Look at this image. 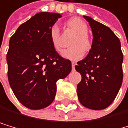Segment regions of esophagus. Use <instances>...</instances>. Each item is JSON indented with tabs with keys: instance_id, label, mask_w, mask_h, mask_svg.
<instances>
[{
	"instance_id": "1",
	"label": "esophagus",
	"mask_w": 128,
	"mask_h": 128,
	"mask_svg": "<svg viewBox=\"0 0 128 128\" xmlns=\"http://www.w3.org/2000/svg\"><path fill=\"white\" fill-rule=\"evenodd\" d=\"M74 66H75V63L74 62H72V69H73V70H74Z\"/></svg>"
}]
</instances>
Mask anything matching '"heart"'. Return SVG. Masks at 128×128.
I'll use <instances>...</instances> for the list:
<instances>
[{"mask_svg":"<svg viewBox=\"0 0 128 128\" xmlns=\"http://www.w3.org/2000/svg\"><path fill=\"white\" fill-rule=\"evenodd\" d=\"M67 26L76 35L70 42V46H71L62 50V55L67 59L76 61L82 58L83 52L86 53L91 48V42L87 35L88 28L86 23L80 18L70 20L67 22ZM50 40L54 49L60 51L62 44L59 28L56 24H54L50 29Z\"/></svg>","mask_w":128,"mask_h":128,"instance_id":"1","label":"heart"}]
</instances>
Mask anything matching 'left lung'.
Masks as SVG:
<instances>
[{"label": "left lung", "mask_w": 128, "mask_h": 128, "mask_svg": "<svg viewBox=\"0 0 128 128\" xmlns=\"http://www.w3.org/2000/svg\"><path fill=\"white\" fill-rule=\"evenodd\" d=\"M92 32L88 54L75 69L82 75L77 86L78 100L86 108L104 109L112 103L123 82V53L113 32L92 18L84 16Z\"/></svg>", "instance_id": "obj_1"}]
</instances>
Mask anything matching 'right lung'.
<instances>
[{"label": "right lung", "instance_id": "add662e5", "mask_svg": "<svg viewBox=\"0 0 128 128\" xmlns=\"http://www.w3.org/2000/svg\"><path fill=\"white\" fill-rule=\"evenodd\" d=\"M62 15L38 12L17 28L7 54L9 85L18 100L30 109H42L53 102L56 82L71 71V62L52 46L50 29Z\"/></svg>", "mask_w": 128, "mask_h": 128}]
</instances>
